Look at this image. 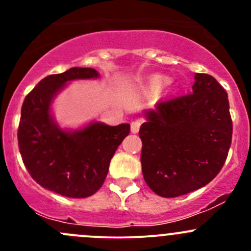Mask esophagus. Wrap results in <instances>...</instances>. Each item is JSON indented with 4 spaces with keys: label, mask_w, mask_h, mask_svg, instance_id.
<instances>
[{
    "label": "esophagus",
    "mask_w": 251,
    "mask_h": 251,
    "mask_svg": "<svg viewBox=\"0 0 251 251\" xmlns=\"http://www.w3.org/2000/svg\"><path fill=\"white\" fill-rule=\"evenodd\" d=\"M141 127V120H135L131 123V132L132 133H137L140 131Z\"/></svg>",
    "instance_id": "1"
}]
</instances>
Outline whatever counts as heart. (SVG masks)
<instances>
[{
	"mask_svg": "<svg viewBox=\"0 0 251 251\" xmlns=\"http://www.w3.org/2000/svg\"><path fill=\"white\" fill-rule=\"evenodd\" d=\"M168 82H169V80L166 77L158 76V77H155L151 80V87H153L154 91H159L160 88H163L164 86L168 85Z\"/></svg>",
	"mask_w": 251,
	"mask_h": 251,
	"instance_id": "1",
	"label": "heart"
}]
</instances>
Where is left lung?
I'll return each instance as SVG.
<instances>
[{"instance_id": "1", "label": "left lung", "mask_w": 251, "mask_h": 251, "mask_svg": "<svg viewBox=\"0 0 251 251\" xmlns=\"http://www.w3.org/2000/svg\"><path fill=\"white\" fill-rule=\"evenodd\" d=\"M192 93L156 103L142 124V173L149 188L175 198L217 176L228 155V96L216 78L197 73Z\"/></svg>"}]
</instances>
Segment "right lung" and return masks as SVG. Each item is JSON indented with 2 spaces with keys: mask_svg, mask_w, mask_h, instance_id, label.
<instances>
[{
  "mask_svg": "<svg viewBox=\"0 0 251 251\" xmlns=\"http://www.w3.org/2000/svg\"><path fill=\"white\" fill-rule=\"evenodd\" d=\"M100 76L92 68H72L48 75L25 97L18 128L23 163L44 188L69 198H86L102 187L116 148L130 132L128 124H88L63 130L50 114L53 98L74 80Z\"/></svg>",
  "mask_w": 251,
  "mask_h": 251,
  "instance_id": "obj_1",
  "label": "right lung"
}]
</instances>
